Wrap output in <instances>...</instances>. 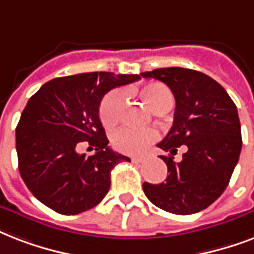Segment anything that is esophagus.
<instances>
[{"label":"esophagus","instance_id":"esophagus-1","mask_svg":"<svg viewBox=\"0 0 254 254\" xmlns=\"http://www.w3.org/2000/svg\"><path fill=\"white\" fill-rule=\"evenodd\" d=\"M131 160H132V163H135V164H140V163L144 162V159L143 158H135V156L131 158Z\"/></svg>","mask_w":254,"mask_h":254}]
</instances>
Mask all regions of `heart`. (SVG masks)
<instances>
[{
  "label": "heart",
  "mask_w": 254,
  "mask_h": 254,
  "mask_svg": "<svg viewBox=\"0 0 254 254\" xmlns=\"http://www.w3.org/2000/svg\"><path fill=\"white\" fill-rule=\"evenodd\" d=\"M140 95L152 111L172 109L174 106L172 92L162 83L147 84L140 90ZM123 99L125 95L122 90H111L103 96L99 105V118L103 126L111 127L117 123L121 115ZM156 140L158 133L152 129H133L129 127L118 129L111 136L114 148L128 155L144 154Z\"/></svg>",
  "instance_id": "obj_1"
}]
</instances>
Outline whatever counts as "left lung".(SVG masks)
I'll return each mask as SVG.
<instances>
[{
	"label": "left lung",
	"mask_w": 254,
	"mask_h": 254,
	"mask_svg": "<svg viewBox=\"0 0 254 254\" xmlns=\"http://www.w3.org/2000/svg\"><path fill=\"white\" fill-rule=\"evenodd\" d=\"M166 83L176 100L174 125L158 144L168 168L164 183L143 184L145 196L163 211L192 215L209 207L231 180L243 147L237 107L223 86L211 76L183 67L141 72ZM186 152L173 162L177 148Z\"/></svg>",
	"instance_id": "left-lung-1"
}]
</instances>
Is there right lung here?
Segmentation results:
<instances>
[{"instance_id": "1", "label": "right lung", "mask_w": 254, "mask_h": 254, "mask_svg": "<svg viewBox=\"0 0 254 254\" xmlns=\"http://www.w3.org/2000/svg\"><path fill=\"white\" fill-rule=\"evenodd\" d=\"M140 79L137 74L84 72L46 82L27 102L15 128L21 178L31 193L61 215L98 205L111 170L129 158L114 152L99 119L106 92ZM82 141L97 152H76Z\"/></svg>"}]
</instances>
